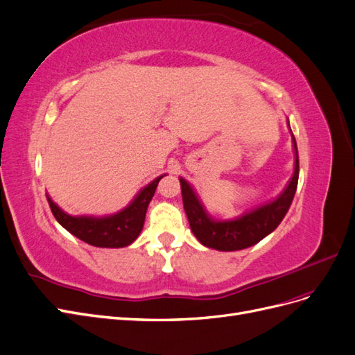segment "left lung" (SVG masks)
Segmentation results:
<instances>
[{"label": "left lung", "instance_id": "1", "mask_svg": "<svg viewBox=\"0 0 355 355\" xmlns=\"http://www.w3.org/2000/svg\"><path fill=\"white\" fill-rule=\"evenodd\" d=\"M292 139L296 158L293 176L288 180L287 187L272 201H268L262 204V206L247 211L235 219H213L206 211V209L202 207L196 191L192 189V187L184 178H179L182 200H184V209L188 216L191 231L202 245L220 252L243 250L263 240L266 235H270L280 225V222L286 216L290 204L293 201L299 179V157L293 133Z\"/></svg>", "mask_w": 355, "mask_h": 355}]
</instances>
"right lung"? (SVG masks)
<instances>
[{
    "mask_svg": "<svg viewBox=\"0 0 355 355\" xmlns=\"http://www.w3.org/2000/svg\"><path fill=\"white\" fill-rule=\"evenodd\" d=\"M164 176L161 175L154 179L151 184L137 192L127 207L108 216H71L49 196L47 200L56 220L75 237L94 247L118 249V247L130 245L139 237L144 228L149 201L155 194L158 182Z\"/></svg>",
    "mask_w": 355,
    "mask_h": 355,
    "instance_id": "obj_1",
    "label": "right lung"
}]
</instances>
